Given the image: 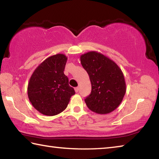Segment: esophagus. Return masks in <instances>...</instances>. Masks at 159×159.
Listing matches in <instances>:
<instances>
[{
  "instance_id": "1",
  "label": "esophagus",
  "mask_w": 159,
  "mask_h": 159,
  "mask_svg": "<svg viewBox=\"0 0 159 159\" xmlns=\"http://www.w3.org/2000/svg\"><path fill=\"white\" fill-rule=\"evenodd\" d=\"M79 87L75 88V92H76V93H78V92H79Z\"/></svg>"
}]
</instances>
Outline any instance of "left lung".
I'll use <instances>...</instances> for the list:
<instances>
[{
  "label": "left lung",
  "mask_w": 159,
  "mask_h": 159,
  "mask_svg": "<svg viewBox=\"0 0 159 159\" xmlns=\"http://www.w3.org/2000/svg\"><path fill=\"white\" fill-rule=\"evenodd\" d=\"M80 62L89 75L92 86L90 94L85 99L86 105L99 114L114 111L126 91L121 69L114 61L95 51L82 55Z\"/></svg>",
  "instance_id": "8db88e82"
}]
</instances>
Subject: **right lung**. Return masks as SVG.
<instances>
[{
  "mask_svg": "<svg viewBox=\"0 0 159 159\" xmlns=\"http://www.w3.org/2000/svg\"><path fill=\"white\" fill-rule=\"evenodd\" d=\"M67 57L57 54L45 60L35 69L28 85V97L42 114L55 116L62 112L75 94L64 74Z\"/></svg>",
  "mask_w": 159,
  "mask_h": 159,
  "instance_id": "1",
  "label": "right lung"
}]
</instances>
